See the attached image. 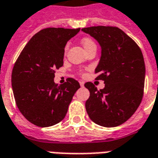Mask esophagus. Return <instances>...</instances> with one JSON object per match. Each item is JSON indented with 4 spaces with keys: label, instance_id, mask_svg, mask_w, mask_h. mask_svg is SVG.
<instances>
[{
    "label": "esophagus",
    "instance_id": "34e87169",
    "mask_svg": "<svg viewBox=\"0 0 158 158\" xmlns=\"http://www.w3.org/2000/svg\"><path fill=\"white\" fill-rule=\"evenodd\" d=\"M79 85H80V86H81V87H83V86H84V85H85V82H84V81H82V80H80V81H79Z\"/></svg>",
    "mask_w": 158,
    "mask_h": 158
}]
</instances>
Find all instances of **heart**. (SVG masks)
Here are the masks:
<instances>
[{
    "label": "heart",
    "mask_w": 158,
    "mask_h": 158,
    "mask_svg": "<svg viewBox=\"0 0 158 158\" xmlns=\"http://www.w3.org/2000/svg\"><path fill=\"white\" fill-rule=\"evenodd\" d=\"M81 43H82L83 47L85 48V50H86L87 48H89V46H91V45H95L94 41L91 40L90 39H89V38H85V39H83Z\"/></svg>",
    "instance_id": "1"
}]
</instances>
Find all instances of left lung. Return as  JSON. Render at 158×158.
I'll return each instance as SVG.
<instances>
[{
  "label": "left lung",
  "mask_w": 158,
  "mask_h": 158,
  "mask_svg": "<svg viewBox=\"0 0 158 158\" xmlns=\"http://www.w3.org/2000/svg\"><path fill=\"white\" fill-rule=\"evenodd\" d=\"M99 43L102 54L95 69L96 79L104 80L98 90L92 83L85 84L89 91L86 112L98 125L116 127L135 113L143 97L146 67L140 49L128 35L117 27L84 28Z\"/></svg>",
  "instance_id": "1"
}]
</instances>
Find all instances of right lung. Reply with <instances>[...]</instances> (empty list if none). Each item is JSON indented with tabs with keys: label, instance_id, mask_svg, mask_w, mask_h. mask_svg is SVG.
I'll return each instance as SVG.
<instances>
[{
	"label": "right lung",
	"instance_id": "add662e5",
	"mask_svg": "<svg viewBox=\"0 0 158 158\" xmlns=\"http://www.w3.org/2000/svg\"><path fill=\"white\" fill-rule=\"evenodd\" d=\"M80 29L47 28L33 36L23 49L12 73L16 104L27 120L39 127L55 125L64 118L79 83L69 78L57 85L55 70L63 65L67 42Z\"/></svg>",
	"mask_w": 158,
	"mask_h": 158
}]
</instances>
